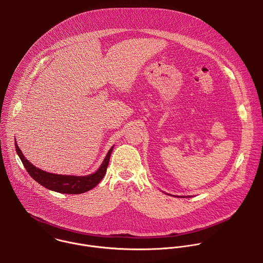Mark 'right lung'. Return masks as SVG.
<instances>
[{
	"label": "right lung",
	"mask_w": 263,
	"mask_h": 263,
	"mask_svg": "<svg viewBox=\"0 0 263 263\" xmlns=\"http://www.w3.org/2000/svg\"><path fill=\"white\" fill-rule=\"evenodd\" d=\"M15 149L25 168L36 182H39L41 185L45 186L46 189L57 192V193L78 195V194H83L85 192L92 190L95 186H97L101 182L104 175L106 174L110 155L114 147H111L109 149V152L106 158L104 159L102 165L100 166V168L95 174H91L89 176H84V177L63 176V175H55V174L47 173L45 171L37 168L25 158L18 145L16 144V141H15Z\"/></svg>",
	"instance_id": "obj_1"
}]
</instances>
